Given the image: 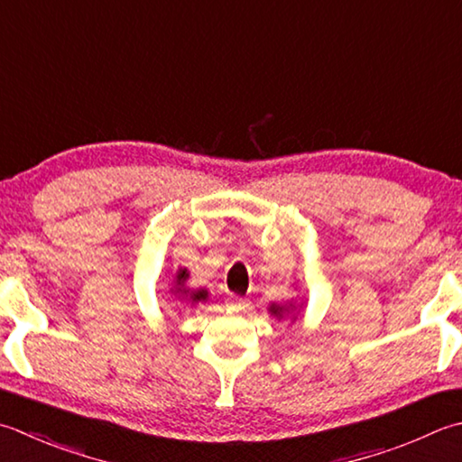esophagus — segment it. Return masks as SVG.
Wrapping results in <instances>:
<instances>
[{
  "instance_id": "34e87169",
  "label": "esophagus",
  "mask_w": 462,
  "mask_h": 462,
  "mask_svg": "<svg viewBox=\"0 0 462 462\" xmlns=\"http://www.w3.org/2000/svg\"><path fill=\"white\" fill-rule=\"evenodd\" d=\"M230 309L236 310V312H242L248 309V300L246 298H240V296H232L230 298Z\"/></svg>"
}]
</instances>
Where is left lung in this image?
Returning a JSON list of instances; mask_svg holds the SVG:
<instances>
[{"instance_id": "1", "label": "left lung", "mask_w": 462, "mask_h": 462, "mask_svg": "<svg viewBox=\"0 0 462 462\" xmlns=\"http://www.w3.org/2000/svg\"><path fill=\"white\" fill-rule=\"evenodd\" d=\"M302 306H304V300L300 304H296V300L292 298V300H288L286 304H270L268 306V312L278 322L288 319V320H291V324H294L298 320V316H300Z\"/></svg>"}]
</instances>
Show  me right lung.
I'll list each match as a JSON object with an SVG mask.
<instances>
[{
  "label": "right lung",
  "instance_id": "1",
  "mask_svg": "<svg viewBox=\"0 0 462 462\" xmlns=\"http://www.w3.org/2000/svg\"><path fill=\"white\" fill-rule=\"evenodd\" d=\"M188 280H189L188 268H178L174 280H171V284L168 288V292L174 296V300L180 304H189V306L208 302L210 292H208L206 288H189Z\"/></svg>",
  "mask_w": 462,
  "mask_h": 462
}]
</instances>
